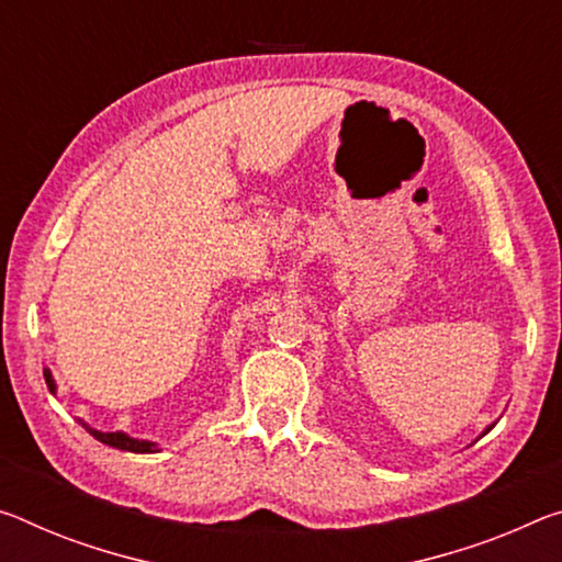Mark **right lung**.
Listing matches in <instances>:
<instances>
[{
	"instance_id": "add662e5",
	"label": "right lung",
	"mask_w": 562,
	"mask_h": 562,
	"mask_svg": "<svg viewBox=\"0 0 562 562\" xmlns=\"http://www.w3.org/2000/svg\"><path fill=\"white\" fill-rule=\"evenodd\" d=\"M44 380H47V387L55 393V380H52L49 370H44ZM94 435L97 440L104 442V445H112V448L117 450H130V452H155V442H147V440H132L127 438L124 432H97V430H89Z\"/></svg>"
}]
</instances>
